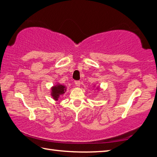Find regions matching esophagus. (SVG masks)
<instances>
[{
	"label": "esophagus",
	"mask_w": 157,
	"mask_h": 157,
	"mask_svg": "<svg viewBox=\"0 0 157 157\" xmlns=\"http://www.w3.org/2000/svg\"><path fill=\"white\" fill-rule=\"evenodd\" d=\"M75 84L76 86H79L81 84V82L79 81H75Z\"/></svg>",
	"instance_id": "esophagus-1"
}]
</instances>
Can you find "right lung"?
Instances as JSON below:
<instances>
[{"label": "right lung", "mask_w": 157, "mask_h": 157, "mask_svg": "<svg viewBox=\"0 0 157 157\" xmlns=\"http://www.w3.org/2000/svg\"><path fill=\"white\" fill-rule=\"evenodd\" d=\"M65 90H66V88L63 85H56V86L51 88V95H52L54 99L58 100L59 95H62V94L64 93Z\"/></svg>", "instance_id": "right-lung-1"}]
</instances>
